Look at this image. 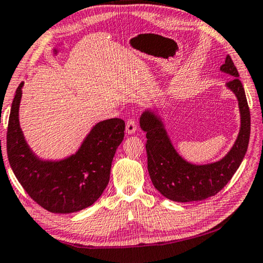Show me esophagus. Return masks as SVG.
Wrapping results in <instances>:
<instances>
[{
	"label": "esophagus",
	"mask_w": 263,
	"mask_h": 263,
	"mask_svg": "<svg viewBox=\"0 0 263 263\" xmlns=\"http://www.w3.org/2000/svg\"><path fill=\"white\" fill-rule=\"evenodd\" d=\"M136 130H137V126H136L135 119H129L126 123V133L128 135H132V134H135Z\"/></svg>",
	"instance_id": "esophagus-1"
}]
</instances>
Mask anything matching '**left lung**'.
Instances as JSON below:
<instances>
[{
  "label": "left lung",
  "instance_id": "1",
  "mask_svg": "<svg viewBox=\"0 0 263 263\" xmlns=\"http://www.w3.org/2000/svg\"><path fill=\"white\" fill-rule=\"evenodd\" d=\"M220 70L232 77L227 83L236 95L240 110V130L228 155L218 162L195 165L188 163L174 149L162 118L146 109L141 115L140 126L146 133L148 171L160 194L176 202L202 201L217 194L231 180L247 151L251 134V113L239 72L230 55Z\"/></svg>",
  "mask_w": 263,
  "mask_h": 263
}]
</instances>
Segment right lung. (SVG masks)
Returning <instances> with one entry per match:
<instances>
[{"label":"right lung","instance_id":"obj_1","mask_svg":"<svg viewBox=\"0 0 263 263\" xmlns=\"http://www.w3.org/2000/svg\"><path fill=\"white\" fill-rule=\"evenodd\" d=\"M22 82L13 98L7 132V154L13 173L25 192L44 209L70 214L85 209L103 194L110 166L124 136V121L114 118L91 129L75 155L62 160H43L32 153L18 119Z\"/></svg>","mask_w":263,"mask_h":263}]
</instances>
